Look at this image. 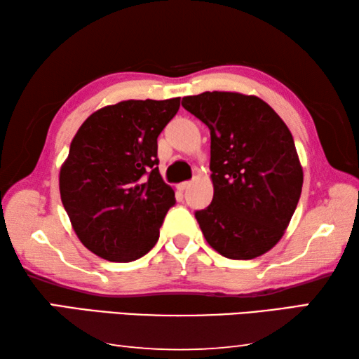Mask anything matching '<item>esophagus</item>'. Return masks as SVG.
Returning a JSON list of instances; mask_svg holds the SVG:
<instances>
[{
  "label": "esophagus",
  "instance_id": "1",
  "mask_svg": "<svg viewBox=\"0 0 359 359\" xmlns=\"http://www.w3.org/2000/svg\"><path fill=\"white\" fill-rule=\"evenodd\" d=\"M190 185H191V182H182V184H179V188L182 191H185V190H188V188H190Z\"/></svg>",
  "mask_w": 359,
  "mask_h": 359
}]
</instances>
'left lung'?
<instances>
[{
	"instance_id": "1",
	"label": "left lung",
	"mask_w": 359,
	"mask_h": 359,
	"mask_svg": "<svg viewBox=\"0 0 359 359\" xmlns=\"http://www.w3.org/2000/svg\"><path fill=\"white\" fill-rule=\"evenodd\" d=\"M182 106L210 130L214 199L194 212L205 241L231 259L261 257L282 239L302 190L288 126L253 95L204 92Z\"/></svg>"
}]
</instances>
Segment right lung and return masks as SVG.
Returning a JSON list of instances; mask_svg holds the SVG:
<instances>
[{
    "label": "right lung",
    "mask_w": 359,
    "mask_h": 359,
    "mask_svg": "<svg viewBox=\"0 0 359 359\" xmlns=\"http://www.w3.org/2000/svg\"><path fill=\"white\" fill-rule=\"evenodd\" d=\"M180 98L128 100L83 121L60 169V194L79 241L98 257L130 263L160 238L174 190L158 171L156 139Z\"/></svg>",
    "instance_id": "add662e5"
}]
</instances>
